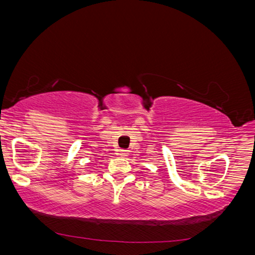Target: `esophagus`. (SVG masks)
<instances>
[{"label": "esophagus", "instance_id": "obj_1", "mask_svg": "<svg viewBox=\"0 0 255 255\" xmlns=\"http://www.w3.org/2000/svg\"><path fill=\"white\" fill-rule=\"evenodd\" d=\"M128 150H119V155H121V157H126V155H128Z\"/></svg>", "mask_w": 255, "mask_h": 255}]
</instances>
